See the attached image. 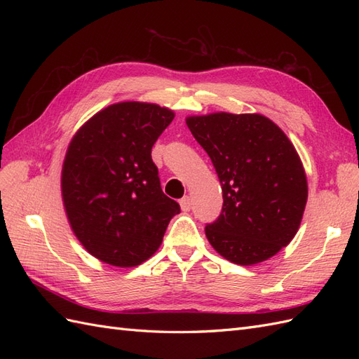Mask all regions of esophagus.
<instances>
[{
  "mask_svg": "<svg viewBox=\"0 0 359 359\" xmlns=\"http://www.w3.org/2000/svg\"><path fill=\"white\" fill-rule=\"evenodd\" d=\"M180 205H181V210L182 211H190V208H191V199L189 196H184L180 201Z\"/></svg>",
  "mask_w": 359,
  "mask_h": 359,
  "instance_id": "34e87169",
  "label": "esophagus"
}]
</instances>
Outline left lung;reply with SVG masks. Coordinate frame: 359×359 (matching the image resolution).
Instances as JSON below:
<instances>
[{"mask_svg":"<svg viewBox=\"0 0 359 359\" xmlns=\"http://www.w3.org/2000/svg\"><path fill=\"white\" fill-rule=\"evenodd\" d=\"M186 123L222 184V212L205 226L210 244L238 265L277 255L297 235L307 203V178L295 147L259 114L217 112Z\"/></svg>","mask_w":359,"mask_h":359,"instance_id":"left-lung-1","label":"left lung"}]
</instances>
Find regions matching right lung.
<instances>
[{
	"label": "right lung",
	"mask_w": 359,
	"mask_h": 359,
	"mask_svg": "<svg viewBox=\"0 0 359 359\" xmlns=\"http://www.w3.org/2000/svg\"><path fill=\"white\" fill-rule=\"evenodd\" d=\"M175 114L153 103L107 106L74 135L61 172L62 202L86 252L114 266L153 256L180 205L161 190L151 149Z\"/></svg>",
	"instance_id": "add662e5"
}]
</instances>
